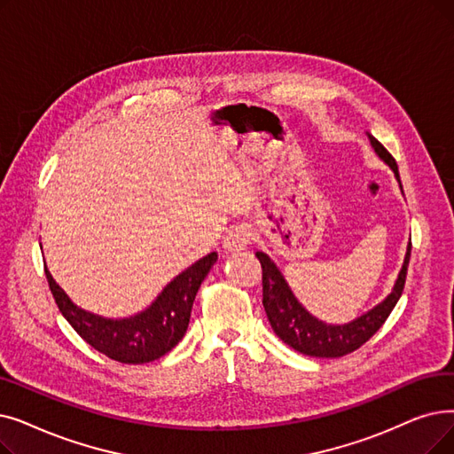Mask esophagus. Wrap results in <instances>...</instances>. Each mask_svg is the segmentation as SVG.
Returning <instances> with one entry per match:
<instances>
[{
    "instance_id": "34e87169",
    "label": "esophagus",
    "mask_w": 454,
    "mask_h": 454,
    "mask_svg": "<svg viewBox=\"0 0 454 454\" xmlns=\"http://www.w3.org/2000/svg\"><path fill=\"white\" fill-rule=\"evenodd\" d=\"M252 239V231L247 224H239L235 226L228 231V235L223 241V247L226 252H239V250H245L248 247Z\"/></svg>"
}]
</instances>
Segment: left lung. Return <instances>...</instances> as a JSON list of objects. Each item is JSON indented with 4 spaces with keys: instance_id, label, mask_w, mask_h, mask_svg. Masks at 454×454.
I'll list each match as a JSON object with an SVG mask.
<instances>
[{
    "instance_id": "obj_1",
    "label": "left lung",
    "mask_w": 454,
    "mask_h": 454,
    "mask_svg": "<svg viewBox=\"0 0 454 454\" xmlns=\"http://www.w3.org/2000/svg\"><path fill=\"white\" fill-rule=\"evenodd\" d=\"M367 137L374 153L393 170L399 187L403 189L395 160L371 133H367ZM410 250L411 245L406 248L403 267L387 297L360 317L345 325H328L311 315L294 297L276 263L265 252H255L263 269V308L274 333L291 348L315 358H340L360 348L386 323L387 315L399 302L406 282Z\"/></svg>"
}]
</instances>
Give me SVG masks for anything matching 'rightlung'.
<instances>
[{"label":"right lung","instance_id":"1","mask_svg":"<svg viewBox=\"0 0 454 454\" xmlns=\"http://www.w3.org/2000/svg\"><path fill=\"white\" fill-rule=\"evenodd\" d=\"M215 262L216 252L204 255L170 280L148 308L122 319H107L75 306L48 267L46 278L59 311L92 348L121 364H148L165 356L185 336L194 297Z\"/></svg>","mask_w":454,"mask_h":454}]
</instances>
